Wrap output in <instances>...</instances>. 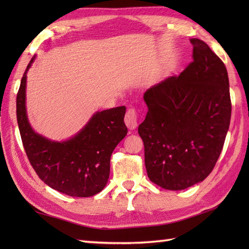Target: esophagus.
Here are the masks:
<instances>
[{"label":"esophagus","mask_w":249,"mask_h":249,"mask_svg":"<svg viewBox=\"0 0 249 249\" xmlns=\"http://www.w3.org/2000/svg\"><path fill=\"white\" fill-rule=\"evenodd\" d=\"M138 112L135 108H130L125 114V124L129 129H135L137 127V121H138Z\"/></svg>","instance_id":"1"}]
</instances>
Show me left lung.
<instances>
[{"instance_id": "left-lung-1", "label": "left lung", "mask_w": 249, "mask_h": 249, "mask_svg": "<svg viewBox=\"0 0 249 249\" xmlns=\"http://www.w3.org/2000/svg\"><path fill=\"white\" fill-rule=\"evenodd\" d=\"M190 43L193 62L184 71L146 89L147 113L138 127L147 177L169 190L193 186L212 172L231 119L224 62L203 40Z\"/></svg>"}]
</instances>
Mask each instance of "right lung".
Masks as SVG:
<instances>
[{"label": "right lung", "instance_id": "obj_1", "mask_svg": "<svg viewBox=\"0 0 249 249\" xmlns=\"http://www.w3.org/2000/svg\"><path fill=\"white\" fill-rule=\"evenodd\" d=\"M17 94V121L29 161L45 184L71 197H91L102 192L110 174V157L127 135L126 107L96 112L81 131L64 142H54L32 129L25 110L26 71Z\"/></svg>", "mask_w": 249, "mask_h": 249}]
</instances>
